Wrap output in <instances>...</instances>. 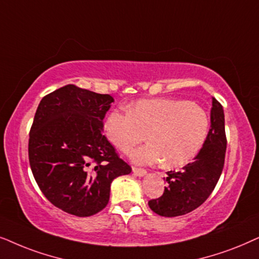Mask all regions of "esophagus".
<instances>
[{"label": "esophagus", "instance_id": "34e87169", "mask_svg": "<svg viewBox=\"0 0 259 259\" xmlns=\"http://www.w3.org/2000/svg\"><path fill=\"white\" fill-rule=\"evenodd\" d=\"M133 173L137 175V177H143V175L147 174V170L143 169V168H137V167H133Z\"/></svg>", "mask_w": 259, "mask_h": 259}]
</instances>
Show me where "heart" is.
Wrapping results in <instances>:
<instances>
[{
  "label": "heart",
  "instance_id": "b5f03b06",
  "mask_svg": "<svg viewBox=\"0 0 259 259\" xmlns=\"http://www.w3.org/2000/svg\"><path fill=\"white\" fill-rule=\"evenodd\" d=\"M208 113L194 102L174 98L140 101L129 110H113L105 120L108 139L122 151L146 139V146L130 153L133 161L164 167H181L205 146L209 134Z\"/></svg>",
  "mask_w": 259,
  "mask_h": 259
}]
</instances>
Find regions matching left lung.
Segmentation results:
<instances>
[{
  "label": "left lung",
  "mask_w": 259,
  "mask_h": 259,
  "mask_svg": "<svg viewBox=\"0 0 259 259\" xmlns=\"http://www.w3.org/2000/svg\"><path fill=\"white\" fill-rule=\"evenodd\" d=\"M226 144L223 105L212 98L211 127L205 146L181 170L167 171L168 186L163 194L148 202L151 211L170 218L187 214L204 204L222 175Z\"/></svg>",
  "instance_id": "1"
}]
</instances>
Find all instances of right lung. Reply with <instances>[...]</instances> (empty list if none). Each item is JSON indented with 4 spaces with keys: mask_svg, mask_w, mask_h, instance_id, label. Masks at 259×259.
<instances>
[{
    "mask_svg": "<svg viewBox=\"0 0 259 259\" xmlns=\"http://www.w3.org/2000/svg\"><path fill=\"white\" fill-rule=\"evenodd\" d=\"M113 98L66 85L41 99L29 132L37 186L55 207L77 217L101 212L113 179L132 173L102 134Z\"/></svg>",
    "mask_w": 259,
    "mask_h": 259,
    "instance_id": "1",
    "label": "right lung"
}]
</instances>
